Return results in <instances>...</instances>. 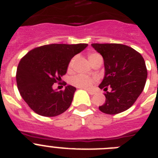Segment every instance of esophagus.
<instances>
[{"label": "esophagus", "mask_w": 158, "mask_h": 158, "mask_svg": "<svg viewBox=\"0 0 158 158\" xmlns=\"http://www.w3.org/2000/svg\"><path fill=\"white\" fill-rule=\"evenodd\" d=\"M86 91H87L88 93H89V94H90V95H94L95 94V92L91 91V90H86Z\"/></svg>", "instance_id": "esophagus-1"}]
</instances>
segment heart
<instances>
[{"label": "heart", "instance_id": "1", "mask_svg": "<svg viewBox=\"0 0 158 158\" xmlns=\"http://www.w3.org/2000/svg\"><path fill=\"white\" fill-rule=\"evenodd\" d=\"M88 58L92 64L94 62H96L98 58H101L100 54L97 53H89L88 54ZM73 65V60L69 62V69H70ZM96 81V77H91L86 76L83 74H77L73 76L70 79V83L73 85L76 86V87L80 88V89H89L92 87L95 81Z\"/></svg>", "mask_w": 158, "mask_h": 158}]
</instances>
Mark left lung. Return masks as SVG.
I'll list each match as a JSON object with an SVG mask.
<instances>
[{
    "instance_id": "8db88e82",
    "label": "left lung",
    "mask_w": 158,
    "mask_h": 158,
    "mask_svg": "<svg viewBox=\"0 0 158 158\" xmlns=\"http://www.w3.org/2000/svg\"><path fill=\"white\" fill-rule=\"evenodd\" d=\"M104 58V77L99 88L106 92L100 111L115 115L133 105L144 89L147 69L144 58L133 48L118 43H93Z\"/></svg>"
}]
</instances>
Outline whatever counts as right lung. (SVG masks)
I'll return each mask as SVG.
<instances>
[{"label":"right lung","mask_w":158,"mask_h":158,"mask_svg":"<svg viewBox=\"0 0 158 158\" xmlns=\"http://www.w3.org/2000/svg\"><path fill=\"white\" fill-rule=\"evenodd\" d=\"M87 46V43L48 44L33 49L22 58L16 70L18 90L35 112L53 117L69 108L76 88L67 85L64 91H58L53 89V85L66 73L73 57Z\"/></svg>","instance_id":"1"}]
</instances>
